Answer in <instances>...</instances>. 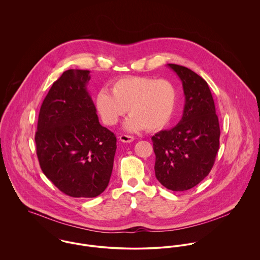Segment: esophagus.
Instances as JSON below:
<instances>
[{
    "instance_id": "obj_1",
    "label": "esophagus",
    "mask_w": 260,
    "mask_h": 260,
    "mask_svg": "<svg viewBox=\"0 0 260 260\" xmlns=\"http://www.w3.org/2000/svg\"><path fill=\"white\" fill-rule=\"evenodd\" d=\"M119 140L121 142H124V143H130V142L134 141V137L133 136H129V135H121L119 137Z\"/></svg>"
}]
</instances>
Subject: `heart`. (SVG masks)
<instances>
[{
  "mask_svg": "<svg viewBox=\"0 0 260 260\" xmlns=\"http://www.w3.org/2000/svg\"><path fill=\"white\" fill-rule=\"evenodd\" d=\"M111 90L101 89L95 97L97 112L108 126L116 125L129 110L131 115L123 125L126 131H155L164 127L175 111L178 93L169 80L129 76L116 80Z\"/></svg>",
  "mask_w": 260,
  "mask_h": 260,
  "instance_id": "b5f03b06",
  "label": "heart"
}]
</instances>
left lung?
Here are the masks:
<instances>
[{
    "label": "left lung",
    "mask_w": 260,
    "mask_h": 260,
    "mask_svg": "<svg viewBox=\"0 0 260 260\" xmlns=\"http://www.w3.org/2000/svg\"><path fill=\"white\" fill-rule=\"evenodd\" d=\"M182 82L183 115L170 130L152 137L155 176L169 190L185 191L200 183L213 167L219 149L220 128L206 81L192 70L167 64Z\"/></svg>",
    "instance_id": "obj_1"
}]
</instances>
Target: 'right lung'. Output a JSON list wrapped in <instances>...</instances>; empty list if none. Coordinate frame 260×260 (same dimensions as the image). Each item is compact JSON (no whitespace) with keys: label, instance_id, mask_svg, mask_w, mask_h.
Wrapping results in <instances>:
<instances>
[{"label":"right lung","instance_id":"right-lung-1","mask_svg":"<svg viewBox=\"0 0 260 260\" xmlns=\"http://www.w3.org/2000/svg\"><path fill=\"white\" fill-rule=\"evenodd\" d=\"M90 71H65L43 101L35 142L44 174L63 193L93 198L108 186L117 139L87 89Z\"/></svg>","mask_w":260,"mask_h":260}]
</instances>
